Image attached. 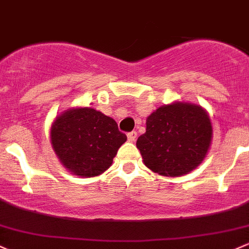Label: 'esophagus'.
<instances>
[{"label": "esophagus", "instance_id": "esophagus-1", "mask_svg": "<svg viewBox=\"0 0 249 249\" xmlns=\"http://www.w3.org/2000/svg\"><path fill=\"white\" fill-rule=\"evenodd\" d=\"M137 137H138V133L137 132H130V133H128V134H127L128 140H129L130 142H134L135 139H137Z\"/></svg>", "mask_w": 249, "mask_h": 249}]
</instances>
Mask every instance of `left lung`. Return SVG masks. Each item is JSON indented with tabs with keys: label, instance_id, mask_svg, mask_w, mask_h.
Wrapping results in <instances>:
<instances>
[{
	"label": "left lung",
	"instance_id": "obj_1",
	"mask_svg": "<svg viewBox=\"0 0 249 249\" xmlns=\"http://www.w3.org/2000/svg\"><path fill=\"white\" fill-rule=\"evenodd\" d=\"M212 142L206 110L189 102H173L146 119V132L137 140L143 164L158 175L178 178L198 168Z\"/></svg>",
	"mask_w": 249,
	"mask_h": 249
}]
</instances>
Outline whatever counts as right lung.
<instances>
[{"mask_svg": "<svg viewBox=\"0 0 249 249\" xmlns=\"http://www.w3.org/2000/svg\"><path fill=\"white\" fill-rule=\"evenodd\" d=\"M125 140L114 119L89 107H69L50 128V142L60 163L81 178L107 170Z\"/></svg>", "mask_w": 249, "mask_h": 249, "instance_id": "right-lung-1", "label": "right lung"}]
</instances>
